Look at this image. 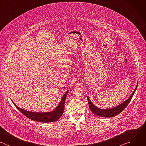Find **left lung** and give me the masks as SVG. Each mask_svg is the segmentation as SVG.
<instances>
[{
	"mask_svg": "<svg viewBox=\"0 0 146 146\" xmlns=\"http://www.w3.org/2000/svg\"><path fill=\"white\" fill-rule=\"evenodd\" d=\"M137 85H138V82L137 83L136 87L134 90V91L133 92V93L131 94V95L129 96V98L127 99L125 101H124L123 102H122V103L119 104V105L113 108H111V109H100L99 108H98L97 106H96L94 104L92 103V102L90 100V98L87 96V100H88V103L89 105V108L91 110V111L94 113V114H96L97 115L99 116V117H113L118 114H119L120 113H121L125 108L127 106V105L129 104V103L130 102V101L131 100L136 90V88L137 87Z\"/></svg>",
	"mask_w": 146,
	"mask_h": 146,
	"instance_id": "8db88e82",
	"label": "left lung"
}]
</instances>
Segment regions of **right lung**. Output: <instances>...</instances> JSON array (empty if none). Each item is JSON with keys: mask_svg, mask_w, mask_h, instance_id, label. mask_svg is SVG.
I'll list each match as a JSON object with an SVG mask.
<instances>
[{"mask_svg": "<svg viewBox=\"0 0 146 146\" xmlns=\"http://www.w3.org/2000/svg\"><path fill=\"white\" fill-rule=\"evenodd\" d=\"M68 91H67L65 93L57 107L54 110H52L50 112H31L19 108L13 102V100L12 102L14 106L17 108L18 110H19V111H20L24 115L31 119L40 122H52L57 121L62 116V114H63L64 110V107Z\"/></svg>", "mask_w": 146, "mask_h": 146, "instance_id": "add662e5", "label": "right lung"}]
</instances>
